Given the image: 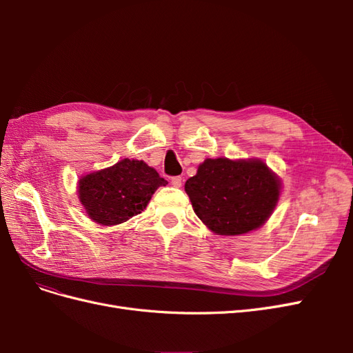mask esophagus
I'll return each instance as SVG.
<instances>
[{
  "label": "esophagus",
  "instance_id": "34e87169",
  "mask_svg": "<svg viewBox=\"0 0 353 353\" xmlns=\"http://www.w3.org/2000/svg\"><path fill=\"white\" fill-rule=\"evenodd\" d=\"M170 184H172V185L176 187V188H179L181 185H183V178H181V176L170 178Z\"/></svg>",
  "mask_w": 353,
  "mask_h": 353
}]
</instances>
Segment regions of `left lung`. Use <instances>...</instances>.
<instances>
[{"mask_svg":"<svg viewBox=\"0 0 353 353\" xmlns=\"http://www.w3.org/2000/svg\"><path fill=\"white\" fill-rule=\"evenodd\" d=\"M185 193L212 232L241 236L270 219L280 199L281 179L261 159H206L187 179Z\"/></svg>","mask_w":353,"mask_h":353,"instance_id":"left-lung-1","label":"left lung"}]
</instances>
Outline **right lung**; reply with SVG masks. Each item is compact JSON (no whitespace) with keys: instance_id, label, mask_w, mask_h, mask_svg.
Wrapping results in <instances>:
<instances>
[{"instance_id":"right-lung-1","label":"right lung","mask_w":353,"mask_h":353,"mask_svg":"<svg viewBox=\"0 0 353 353\" xmlns=\"http://www.w3.org/2000/svg\"><path fill=\"white\" fill-rule=\"evenodd\" d=\"M166 184L143 160L122 159L113 166L82 175L78 199L90 219L112 227L141 213L154 191Z\"/></svg>"}]
</instances>
